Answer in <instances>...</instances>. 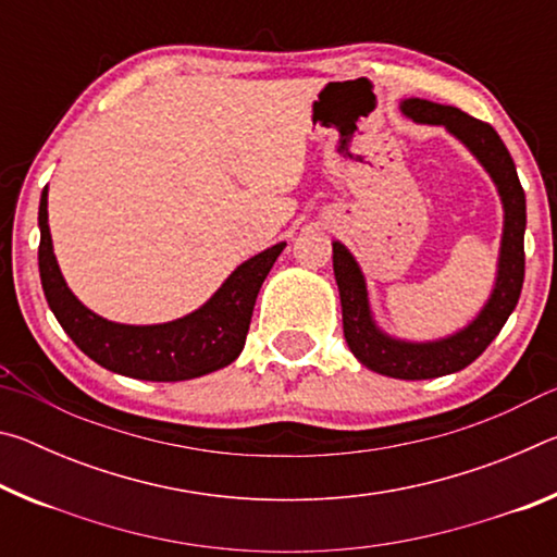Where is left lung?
I'll return each mask as SVG.
<instances>
[{"instance_id":"left-lung-1","label":"left lung","mask_w":557,"mask_h":557,"mask_svg":"<svg viewBox=\"0 0 557 557\" xmlns=\"http://www.w3.org/2000/svg\"><path fill=\"white\" fill-rule=\"evenodd\" d=\"M403 112L414 122L445 125L451 135L459 137L492 174L506 211L502 258H498V277L492 299L486 301L482 314L467 329L432 344L395 342V338L379 332V326L371 319L361 270H358L351 252L342 243H334V275L338 295H342L344 336L348 348L366 369L375 373L403 381H425L461 371L474 358L482 356L516 309L525 275V194L521 182H518L511 154L488 122L471 117L459 108L437 106V102L420 98L405 100Z\"/></svg>"}]
</instances>
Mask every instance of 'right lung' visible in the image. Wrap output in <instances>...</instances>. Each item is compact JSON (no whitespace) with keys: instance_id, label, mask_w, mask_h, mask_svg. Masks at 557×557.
I'll use <instances>...</instances> for the list:
<instances>
[{"instance_id":"add662e5","label":"right lung","mask_w":557,"mask_h":557,"mask_svg":"<svg viewBox=\"0 0 557 557\" xmlns=\"http://www.w3.org/2000/svg\"><path fill=\"white\" fill-rule=\"evenodd\" d=\"M39 272L46 301L73 344L102 369L139 381H188L233 363L243 351L252 307L285 243H277L233 272L194 314L169 324L127 326L83 307L65 285L53 256L46 188L39 203Z\"/></svg>"}]
</instances>
